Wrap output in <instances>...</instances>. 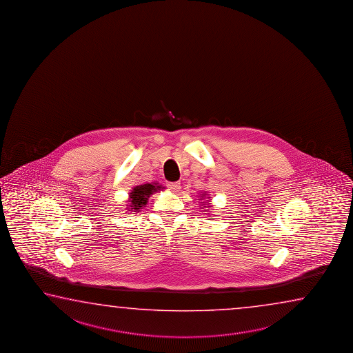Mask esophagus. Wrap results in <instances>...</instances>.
<instances>
[{"instance_id": "esophagus-1", "label": "esophagus", "mask_w": 353, "mask_h": 353, "mask_svg": "<svg viewBox=\"0 0 353 353\" xmlns=\"http://www.w3.org/2000/svg\"><path fill=\"white\" fill-rule=\"evenodd\" d=\"M168 188H169L170 192L175 194V192H178L180 190V183H169Z\"/></svg>"}]
</instances>
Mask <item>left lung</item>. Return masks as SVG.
<instances>
[{"mask_svg":"<svg viewBox=\"0 0 353 353\" xmlns=\"http://www.w3.org/2000/svg\"><path fill=\"white\" fill-rule=\"evenodd\" d=\"M200 195L205 197V196H206V192H203V194H200ZM199 197H200V200H203V198H201V196H199ZM208 199H209V197H208ZM206 201H208V203H201V206H203V208H208V209L205 210V211H208V210H209L210 208H211V206H210L209 200H206Z\"/></svg>","mask_w":353,"mask_h":353,"instance_id":"1","label":"left lung"}]
</instances>
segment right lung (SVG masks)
I'll use <instances>...</instances> for the list:
<instances>
[{
	"instance_id": "1",
	"label": "right lung",
	"mask_w": 353,
	"mask_h": 353,
	"mask_svg": "<svg viewBox=\"0 0 353 353\" xmlns=\"http://www.w3.org/2000/svg\"><path fill=\"white\" fill-rule=\"evenodd\" d=\"M164 186L159 185L158 183H147L142 185L134 186L128 194L127 200V211L131 212H139L142 208H144L148 203V197L153 195L154 192H161Z\"/></svg>"
}]
</instances>
